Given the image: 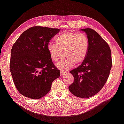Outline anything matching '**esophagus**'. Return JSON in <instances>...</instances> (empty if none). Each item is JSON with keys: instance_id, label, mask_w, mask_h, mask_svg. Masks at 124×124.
I'll list each match as a JSON object with an SVG mask.
<instances>
[{"instance_id": "1", "label": "esophagus", "mask_w": 124, "mask_h": 124, "mask_svg": "<svg viewBox=\"0 0 124 124\" xmlns=\"http://www.w3.org/2000/svg\"><path fill=\"white\" fill-rule=\"evenodd\" d=\"M67 73V72H64V71H60V76H62L65 75Z\"/></svg>"}]
</instances>
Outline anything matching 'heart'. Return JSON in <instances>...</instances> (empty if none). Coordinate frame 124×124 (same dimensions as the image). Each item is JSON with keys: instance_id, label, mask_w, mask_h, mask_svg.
I'll return each instance as SVG.
<instances>
[{"instance_id": "obj_1", "label": "heart", "mask_w": 124, "mask_h": 124, "mask_svg": "<svg viewBox=\"0 0 124 124\" xmlns=\"http://www.w3.org/2000/svg\"><path fill=\"white\" fill-rule=\"evenodd\" d=\"M56 44L49 43L46 49L51 59L58 62L62 52L64 51L65 58L56 65L58 69L68 70L84 62L88 54L89 42L85 34L78 32H64L55 38Z\"/></svg>"}]
</instances>
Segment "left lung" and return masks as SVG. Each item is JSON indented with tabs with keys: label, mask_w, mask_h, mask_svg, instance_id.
Masks as SVG:
<instances>
[{
	"label": "left lung",
	"mask_w": 124,
	"mask_h": 124,
	"mask_svg": "<svg viewBox=\"0 0 124 124\" xmlns=\"http://www.w3.org/2000/svg\"><path fill=\"white\" fill-rule=\"evenodd\" d=\"M87 34L88 54L81 65L70 71L74 78L69 89L75 96L87 98L99 92L110 74L112 65L111 50L106 42L91 28L80 30Z\"/></svg>",
	"instance_id": "1"
}]
</instances>
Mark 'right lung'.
<instances>
[{
	"label": "right lung",
	"instance_id": "obj_1",
	"mask_svg": "<svg viewBox=\"0 0 124 124\" xmlns=\"http://www.w3.org/2000/svg\"><path fill=\"white\" fill-rule=\"evenodd\" d=\"M59 29L34 26L23 32L12 47L10 69L14 83L22 95L39 99L49 92L59 78L46 49Z\"/></svg>",
	"mask_w": 124,
	"mask_h": 124
}]
</instances>
